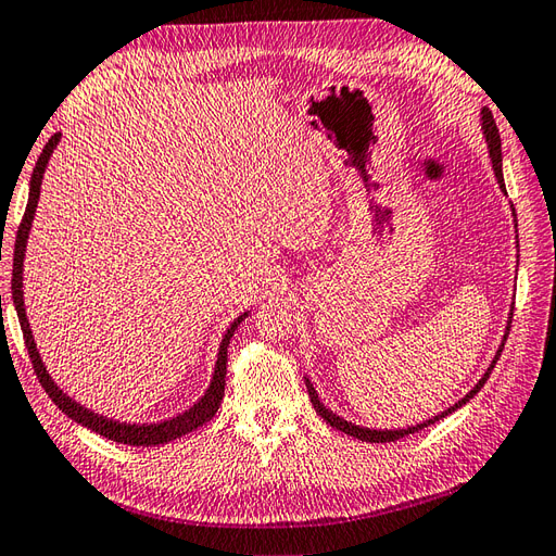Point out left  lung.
<instances>
[{
    "label": "left lung",
    "instance_id": "8db88e82",
    "mask_svg": "<svg viewBox=\"0 0 556 556\" xmlns=\"http://www.w3.org/2000/svg\"><path fill=\"white\" fill-rule=\"evenodd\" d=\"M481 125H483V135H485L488 149H490V161H493L495 177H497V182H500V189L505 191V177H502V144H500V130H497V125H495L493 113H490L488 109H483V111H481ZM505 193H507V191H505ZM509 325H511V317H509ZM507 337H509V331L505 333V339H502V345H500V351H497V355H495V359H493V365L488 367V371L483 374L481 381L476 383L473 389L459 400V403H455L453 407H447L445 412H441V415L433 417V419H429V421H424V424L407 426V429H397V431H371V429H363V426H355V424H351V421H345V419H341V417L333 415L331 409H327L325 405H321V403H319V397H317V391L313 389V383L305 381V386H307V393H309V403H313V407L317 409V415H319L321 419H325L329 426H333V429H339V431H343V433H348V435L357 438V441H365V443H393V441H400V438H405V435H409V433H417V431H421V429H424V426H431V424H435L438 419H443V417H447V415H453V412H455V409H459L462 405H467L469 400L483 389V383L488 381L490 371H493L495 363H497L500 355H502V348H505Z\"/></svg>",
    "mask_w": 556,
    "mask_h": 556
}]
</instances>
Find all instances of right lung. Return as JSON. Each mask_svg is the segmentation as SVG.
<instances>
[{"mask_svg": "<svg viewBox=\"0 0 556 556\" xmlns=\"http://www.w3.org/2000/svg\"><path fill=\"white\" fill-rule=\"evenodd\" d=\"M61 139V132H56L54 137H51L40 159H37L35 167H33V177H30V193H28V205H25V213H23V219L18 225V231H16V247H14V275H11V299H14V305H16V313H18V321H21V331H23V341H25V348H28V355H30V363H33V369L37 374V379H40L42 389L47 391V395L54 400V405L66 412V415L77 421L87 426L89 431H94L103 438H109V441H115V443H123V445H144V447H151V445H163V443H170L175 441V438L185 435L193 429H199V426L208 424L215 412L219 407V403H223V395H225V374H227V348H229V339L235 337V329L239 327V321L247 317L249 313H243L235 325H231L225 333L223 343H219V353H217V363H215V374H213V381L208 386V391H205V395L199 400L197 405H193L191 409H187L185 415H179L175 419H167V421H161V424H121V421H111L106 417H99L94 415V412H89L85 407H80L75 403V400H71L66 393L59 391V386L51 381V377L47 374L42 359H40V353H37L35 348V341H33V331H30V325H28V317H25V307H23V255H25V241H28V231H30V225H33V217H35V208H37V199H40V187H42V175H45V167L49 163V156L54 153L56 144Z\"/></svg>", "mask_w": 556, "mask_h": 556, "instance_id": "obj_1", "label": "right lung"}]
</instances>
